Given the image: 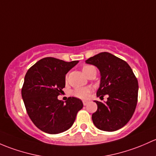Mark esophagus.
Listing matches in <instances>:
<instances>
[{
  "label": "esophagus",
  "instance_id": "1",
  "mask_svg": "<svg viewBox=\"0 0 156 156\" xmlns=\"http://www.w3.org/2000/svg\"><path fill=\"white\" fill-rule=\"evenodd\" d=\"M83 105H84V106H86V105H87V104H88V101H83Z\"/></svg>",
  "mask_w": 156,
  "mask_h": 156
}]
</instances>
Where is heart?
<instances>
[{"mask_svg": "<svg viewBox=\"0 0 156 156\" xmlns=\"http://www.w3.org/2000/svg\"><path fill=\"white\" fill-rule=\"evenodd\" d=\"M82 71L83 73L86 75V76L90 74L92 72H96L95 67L92 65H85L82 67ZM67 80V77L66 76V82ZM90 92H91V89L88 87H82V88H76L73 90V94L75 97L78 98L80 99H87L89 98Z\"/></svg>", "mask_w": 156, "mask_h": 156, "instance_id": "1", "label": "heart"}]
</instances>
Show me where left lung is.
Instances as JSON below:
<instances>
[{
    "mask_svg": "<svg viewBox=\"0 0 156 156\" xmlns=\"http://www.w3.org/2000/svg\"><path fill=\"white\" fill-rule=\"evenodd\" d=\"M100 70L101 83L98 97L107 94V101L94 102L98 110L91 115L98 129L115 131L129 122L137 103L138 82L126 62L109 52H101L86 61Z\"/></svg>",
    "mask_w": 156,
    "mask_h": 156,
    "instance_id": "left-lung-1",
    "label": "left lung"
}]
</instances>
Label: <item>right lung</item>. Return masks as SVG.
Instances as JSON below:
<instances>
[{
  "mask_svg": "<svg viewBox=\"0 0 156 156\" xmlns=\"http://www.w3.org/2000/svg\"><path fill=\"white\" fill-rule=\"evenodd\" d=\"M78 62L44 58L25 74L22 99L28 116L43 132L55 134L68 130L83 108V102L76 98H68L65 103L58 99L65 87V75Z\"/></svg>",
  "mask_w": 156,
  "mask_h": 156,
  "instance_id": "add662e5",
  "label": "right lung"
}]
</instances>
